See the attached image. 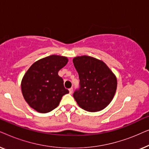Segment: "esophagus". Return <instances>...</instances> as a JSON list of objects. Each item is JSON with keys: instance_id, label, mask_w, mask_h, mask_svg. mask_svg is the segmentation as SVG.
Wrapping results in <instances>:
<instances>
[{"instance_id": "34e87169", "label": "esophagus", "mask_w": 149, "mask_h": 149, "mask_svg": "<svg viewBox=\"0 0 149 149\" xmlns=\"http://www.w3.org/2000/svg\"><path fill=\"white\" fill-rule=\"evenodd\" d=\"M68 90H69V93H70V94H72V91H73V88H72V87H71V88L69 89Z\"/></svg>"}]
</instances>
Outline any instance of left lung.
<instances>
[{
	"label": "left lung",
	"instance_id": "1",
	"mask_svg": "<svg viewBox=\"0 0 149 149\" xmlns=\"http://www.w3.org/2000/svg\"><path fill=\"white\" fill-rule=\"evenodd\" d=\"M79 74L80 89L73 97L81 109L97 112L111 103L117 86V77L103 61L91 56L73 58Z\"/></svg>",
	"mask_w": 149,
	"mask_h": 149
}]
</instances>
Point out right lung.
Masks as SVG:
<instances>
[{
  "instance_id": "obj_1",
  "label": "right lung",
  "mask_w": 149,
  "mask_h": 149,
  "mask_svg": "<svg viewBox=\"0 0 149 149\" xmlns=\"http://www.w3.org/2000/svg\"><path fill=\"white\" fill-rule=\"evenodd\" d=\"M68 62L66 57L52 55L36 61L25 73L21 83L26 102L38 113H47L60 104L69 91L58 71Z\"/></svg>"
}]
</instances>
